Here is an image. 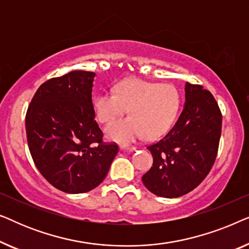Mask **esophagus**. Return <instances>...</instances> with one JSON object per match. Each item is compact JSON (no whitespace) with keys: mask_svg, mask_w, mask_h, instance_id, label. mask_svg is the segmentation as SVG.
Returning a JSON list of instances; mask_svg holds the SVG:
<instances>
[{"mask_svg":"<svg viewBox=\"0 0 249 249\" xmlns=\"http://www.w3.org/2000/svg\"><path fill=\"white\" fill-rule=\"evenodd\" d=\"M120 149H122V151H135L136 147H135V146H127V145H121V146H120Z\"/></svg>","mask_w":249,"mask_h":249,"instance_id":"1","label":"esophagus"}]
</instances>
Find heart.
<instances>
[{"instance_id": "b5f03b06", "label": "heart", "mask_w": 249, "mask_h": 249, "mask_svg": "<svg viewBox=\"0 0 249 249\" xmlns=\"http://www.w3.org/2000/svg\"><path fill=\"white\" fill-rule=\"evenodd\" d=\"M180 95L171 84L148 83L141 79L125 80L114 90H104L95 97L94 110L98 121L110 124L107 128L108 139L131 142L147 136L155 139L169 131L178 114Z\"/></svg>"}]
</instances>
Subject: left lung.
Returning <instances> with one entry per match:
<instances>
[{"mask_svg":"<svg viewBox=\"0 0 249 249\" xmlns=\"http://www.w3.org/2000/svg\"><path fill=\"white\" fill-rule=\"evenodd\" d=\"M186 103L178 120L162 139L147 146L153 165L142 183L160 197L175 198L195 189L215 162L222 113L202 85L186 83Z\"/></svg>","mask_w":249,"mask_h":249,"instance_id":"obj_1","label":"left lung"}]
</instances>
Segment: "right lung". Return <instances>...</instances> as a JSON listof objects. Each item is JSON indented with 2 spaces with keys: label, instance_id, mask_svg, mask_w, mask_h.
Masks as SVG:
<instances>
[{
  "label": "right lung",
  "instance_id": "right-lung-1",
  "mask_svg": "<svg viewBox=\"0 0 249 249\" xmlns=\"http://www.w3.org/2000/svg\"><path fill=\"white\" fill-rule=\"evenodd\" d=\"M95 73L76 70L39 86L26 113L33 161L53 187L68 194L96 188L119 152L103 142L95 120L91 90Z\"/></svg>",
  "mask_w": 249,
  "mask_h": 249
}]
</instances>
